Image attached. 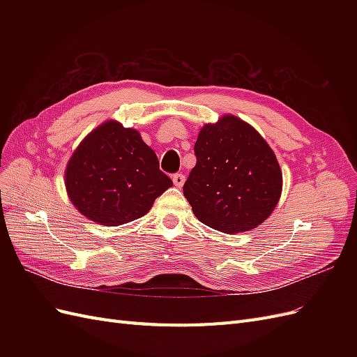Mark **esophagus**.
<instances>
[{
	"mask_svg": "<svg viewBox=\"0 0 357 357\" xmlns=\"http://www.w3.org/2000/svg\"><path fill=\"white\" fill-rule=\"evenodd\" d=\"M185 176L183 174H174L172 176V181H174V185L177 186V188H181L183 185H185Z\"/></svg>",
	"mask_w": 357,
	"mask_h": 357,
	"instance_id": "obj_1",
	"label": "esophagus"
}]
</instances>
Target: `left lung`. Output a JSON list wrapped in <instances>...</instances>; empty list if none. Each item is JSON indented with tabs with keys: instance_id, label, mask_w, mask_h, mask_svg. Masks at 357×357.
Listing matches in <instances>:
<instances>
[{
	"instance_id": "left-lung-1",
	"label": "left lung",
	"mask_w": 357,
	"mask_h": 357,
	"mask_svg": "<svg viewBox=\"0 0 357 357\" xmlns=\"http://www.w3.org/2000/svg\"><path fill=\"white\" fill-rule=\"evenodd\" d=\"M197 165L183 186L198 220L225 234L250 231L269 218L283 176L273 149L253 126L232 114L204 125Z\"/></svg>"
}]
</instances>
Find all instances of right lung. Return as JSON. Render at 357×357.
Wrapping results in <instances>:
<instances>
[{"label": "right lung", "mask_w": 357, "mask_h": 357, "mask_svg": "<svg viewBox=\"0 0 357 357\" xmlns=\"http://www.w3.org/2000/svg\"><path fill=\"white\" fill-rule=\"evenodd\" d=\"M171 186L139 132L116 121L95 128L74 150L66 169L74 207L105 226L142 218Z\"/></svg>", "instance_id": "obj_1"}]
</instances>
